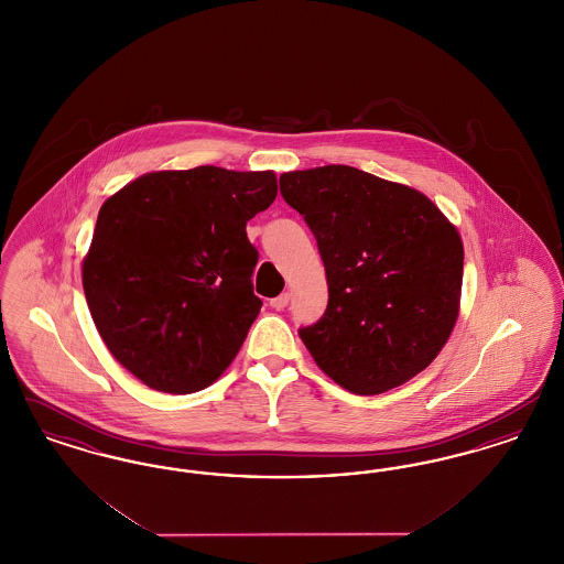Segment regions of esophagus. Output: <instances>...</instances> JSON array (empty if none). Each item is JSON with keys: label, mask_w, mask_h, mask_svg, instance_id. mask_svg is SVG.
Wrapping results in <instances>:
<instances>
[{"label": "esophagus", "mask_w": 564, "mask_h": 564, "mask_svg": "<svg viewBox=\"0 0 564 564\" xmlns=\"http://www.w3.org/2000/svg\"><path fill=\"white\" fill-rule=\"evenodd\" d=\"M288 304H290V294L276 295V297L270 300V306H272L274 311H283Z\"/></svg>", "instance_id": "esophagus-1"}]
</instances>
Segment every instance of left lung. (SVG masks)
I'll return each instance as SVG.
<instances>
[{
    "label": "left lung",
    "mask_w": 564,
    "mask_h": 564,
    "mask_svg": "<svg viewBox=\"0 0 564 564\" xmlns=\"http://www.w3.org/2000/svg\"><path fill=\"white\" fill-rule=\"evenodd\" d=\"M281 196L315 235L327 276L322 319L297 334L357 395L400 387L446 345L463 242L430 198L347 164L283 173Z\"/></svg>",
    "instance_id": "1"
}]
</instances>
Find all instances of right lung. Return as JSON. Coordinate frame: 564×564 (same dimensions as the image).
Masks as SVG:
<instances>
[{
  "label": "right lung",
  "instance_id": "obj_1",
  "mask_svg": "<svg viewBox=\"0 0 564 564\" xmlns=\"http://www.w3.org/2000/svg\"><path fill=\"white\" fill-rule=\"evenodd\" d=\"M276 177L219 166L148 173L108 198L82 267L109 352L162 393L209 387L241 349L262 300L247 221Z\"/></svg>",
  "mask_w": 564,
  "mask_h": 564
}]
</instances>
